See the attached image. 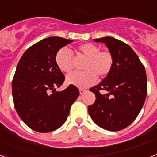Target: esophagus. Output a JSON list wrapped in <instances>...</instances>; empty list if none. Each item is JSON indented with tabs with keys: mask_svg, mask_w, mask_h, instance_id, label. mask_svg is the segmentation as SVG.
Returning <instances> with one entry per match:
<instances>
[{
	"mask_svg": "<svg viewBox=\"0 0 157 157\" xmlns=\"http://www.w3.org/2000/svg\"><path fill=\"white\" fill-rule=\"evenodd\" d=\"M85 92H86V90H84V89H79V94H81V95L84 94Z\"/></svg>",
	"mask_w": 157,
	"mask_h": 157,
	"instance_id": "34e87169",
	"label": "esophagus"
}]
</instances>
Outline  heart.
<instances>
[{"label": "heart", "mask_w": 157, "mask_h": 157, "mask_svg": "<svg viewBox=\"0 0 157 157\" xmlns=\"http://www.w3.org/2000/svg\"><path fill=\"white\" fill-rule=\"evenodd\" d=\"M78 52L87 57L83 71H74L67 76V82L79 88L93 85L98 75L103 78L109 74L113 66V56L109 51H100V48L93 43H85L78 47ZM56 63L63 72L73 68L72 52L67 48H61L55 56Z\"/></svg>", "instance_id": "b5f03b06"}]
</instances>
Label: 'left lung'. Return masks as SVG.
I'll list each match as a JSON object with an SVG mask.
<instances>
[{"label":"left lung","instance_id":"8db88e82","mask_svg":"<svg viewBox=\"0 0 157 157\" xmlns=\"http://www.w3.org/2000/svg\"><path fill=\"white\" fill-rule=\"evenodd\" d=\"M105 43L113 56L109 74L98 85L90 89L95 102L88 107L89 114L101 128L118 131L128 127L139 114L147 95L145 67L126 43L112 37L94 39ZM106 91L101 94L99 91Z\"/></svg>","mask_w":157,"mask_h":157}]
</instances>
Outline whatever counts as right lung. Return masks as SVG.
Returning <instances> with one entry per match:
<instances>
[{
    "mask_svg": "<svg viewBox=\"0 0 157 157\" xmlns=\"http://www.w3.org/2000/svg\"><path fill=\"white\" fill-rule=\"evenodd\" d=\"M72 41L59 37L45 38L27 48L16 67L12 85L15 109L23 123L37 132H51L61 127L79 96L73 85L56 91L64 75L55 56Z\"/></svg>",
    "mask_w": 157,
    "mask_h": 157,
    "instance_id": "right-lung-1",
    "label": "right lung"
}]
</instances>
